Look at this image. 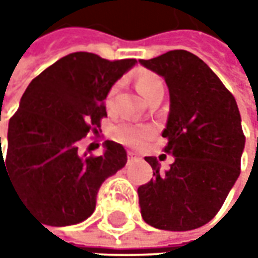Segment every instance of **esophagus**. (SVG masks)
Wrapping results in <instances>:
<instances>
[{
    "instance_id": "1",
    "label": "esophagus",
    "mask_w": 258,
    "mask_h": 258,
    "mask_svg": "<svg viewBox=\"0 0 258 258\" xmlns=\"http://www.w3.org/2000/svg\"><path fill=\"white\" fill-rule=\"evenodd\" d=\"M136 159H139V155L136 154V152H127V161L131 162V161H136Z\"/></svg>"
}]
</instances>
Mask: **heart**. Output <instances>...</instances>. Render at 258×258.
I'll use <instances>...</instances> for the list:
<instances>
[{
  "label": "heart",
  "instance_id": "b5f03b06",
  "mask_svg": "<svg viewBox=\"0 0 258 258\" xmlns=\"http://www.w3.org/2000/svg\"><path fill=\"white\" fill-rule=\"evenodd\" d=\"M136 89L138 92L144 96L146 100L152 99L155 94L164 93V82L161 80L159 76L151 72H141L136 77ZM116 93V87H113L109 96H107V106H112V100ZM154 135V131L151 126L148 124L131 123V122H124V123L117 124L113 129V138L120 142V144L129 145V146H141L144 145L148 139H151V136Z\"/></svg>",
  "mask_w": 258,
  "mask_h": 258
}]
</instances>
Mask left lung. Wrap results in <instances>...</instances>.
<instances>
[{
	"instance_id": "8db88e82",
	"label": "left lung",
	"mask_w": 258,
	"mask_h": 258,
	"mask_svg": "<svg viewBox=\"0 0 258 258\" xmlns=\"http://www.w3.org/2000/svg\"><path fill=\"white\" fill-rule=\"evenodd\" d=\"M169 90V114L162 136L173 156L169 169L146 156L154 178L138 188L145 223L159 230L188 231L220 211L240 175L245 136L234 96L213 70L185 50L139 60Z\"/></svg>"
}]
</instances>
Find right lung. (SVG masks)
I'll use <instances>...</instances> for the list:
<instances>
[{"mask_svg":"<svg viewBox=\"0 0 258 258\" xmlns=\"http://www.w3.org/2000/svg\"><path fill=\"white\" fill-rule=\"evenodd\" d=\"M136 63L72 53L37 76L23 94L8 123L0 178L4 169L24 205L47 225L66 227L89 218L100 185L127 162L124 148L113 141H104L100 156L82 155L77 144L90 131L97 134L107 116L104 99Z\"/></svg>","mask_w":258,"mask_h":258,"instance_id":"add662e5","label":"right lung"}]
</instances>
